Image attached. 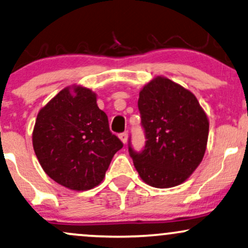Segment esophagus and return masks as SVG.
Here are the masks:
<instances>
[{
  "label": "esophagus",
  "instance_id": "obj_1",
  "mask_svg": "<svg viewBox=\"0 0 248 248\" xmlns=\"http://www.w3.org/2000/svg\"><path fill=\"white\" fill-rule=\"evenodd\" d=\"M119 139H120L122 143L126 144L127 141H128V133H121V134H119Z\"/></svg>",
  "mask_w": 248,
  "mask_h": 248
}]
</instances>
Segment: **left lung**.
Returning a JSON list of instances; mask_svg holds the SVG:
<instances>
[{"label":"left lung","mask_w":248,"mask_h":248,"mask_svg":"<svg viewBox=\"0 0 248 248\" xmlns=\"http://www.w3.org/2000/svg\"><path fill=\"white\" fill-rule=\"evenodd\" d=\"M139 109L146 147L129 154L148 186L168 189L186 182L204 157L209 119L192 92L157 76L140 91Z\"/></svg>","instance_id":"obj_1"}]
</instances>
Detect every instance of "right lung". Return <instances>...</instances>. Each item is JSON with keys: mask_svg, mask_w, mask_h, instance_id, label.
I'll list each match as a JSON object with an SVG mask.
<instances>
[{"mask_svg": "<svg viewBox=\"0 0 248 248\" xmlns=\"http://www.w3.org/2000/svg\"><path fill=\"white\" fill-rule=\"evenodd\" d=\"M32 146L50 178L73 191H85L101 183L124 144L110 133L96 93L71 85L39 109Z\"/></svg>", "mask_w": 248, "mask_h": 248, "instance_id": "obj_1", "label": "right lung"}]
</instances>
